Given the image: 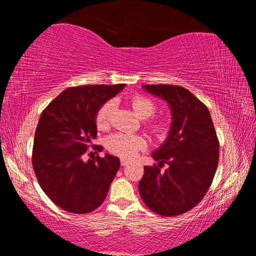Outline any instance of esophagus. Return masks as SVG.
<instances>
[{"instance_id": "1", "label": "esophagus", "mask_w": 256, "mask_h": 256, "mask_svg": "<svg viewBox=\"0 0 256 256\" xmlns=\"http://www.w3.org/2000/svg\"><path fill=\"white\" fill-rule=\"evenodd\" d=\"M128 164V160H125V159H120V164H122V166H126Z\"/></svg>"}]
</instances>
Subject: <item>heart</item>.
Wrapping results in <instances>:
<instances>
[{
  "mask_svg": "<svg viewBox=\"0 0 256 256\" xmlns=\"http://www.w3.org/2000/svg\"><path fill=\"white\" fill-rule=\"evenodd\" d=\"M131 105L134 112H136L140 118H150L156 110V105L154 102L146 97L134 96L131 99ZM114 107V100H110L104 104V105L98 110L96 115V123L97 126L100 130H105L108 128ZM150 128L152 130V132L158 134V136H162L167 130L166 124L162 122V120L151 122ZM146 146V142L142 136L123 132L112 134V136H108L106 140L107 149L110 150L112 154L125 159L133 158L134 156L136 154L138 151L144 149Z\"/></svg>",
  "mask_w": 256,
  "mask_h": 256,
  "instance_id": "b5f03b06",
  "label": "heart"
}]
</instances>
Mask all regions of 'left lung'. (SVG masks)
Returning <instances> with one entry per match:
<instances>
[{
	"label": "left lung",
	"instance_id": "obj_1",
	"mask_svg": "<svg viewBox=\"0 0 256 256\" xmlns=\"http://www.w3.org/2000/svg\"><path fill=\"white\" fill-rule=\"evenodd\" d=\"M146 92L162 98L172 112L170 132L152 152L158 166H146L138 192L146 206L160 216L185 214L200 202L214 180L219 159L211 115L188 89L172 84H144ZM168 164L164 172L159 166Z\"/></svg>",
	"mask_w": 256,
	"mask_h": 256
}]
</instances>
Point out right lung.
Listing matches in <instances>:
<instances>
[{
  "label": "right lung",
  "instance_id": "add662e5",
  "mask_svg": "<svg viewBox=\"0 0 256 256\" xmlns=\"http://www.w3.org/2000/svg\"><path fill=\"white\" fill-rule=\"evenodd\" d=\"M124 86H72L42 112L34 132L32 167L46 196L63 210L88 214L105 200L120 159L106 154L84 162V154L97 136L98 110Z\"/></svg>",
  "mask_w": 256,
  "mask_h": 256
}]
</instances>
